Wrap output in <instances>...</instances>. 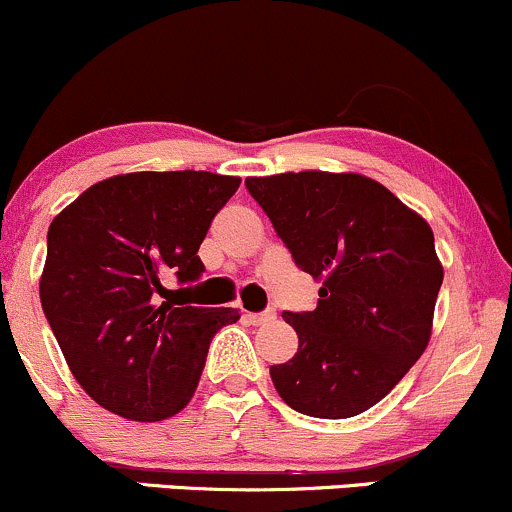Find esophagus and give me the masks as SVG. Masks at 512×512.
I'll list each match as a JSON object with an SVG mask.
<instances>
[{
  "label": "esophagus",
  "mask_w": 512,
  "mask_h": 512,
  "mask_svg": "<svg viewBox=\"0 0 512 512\" xmlns=\"http://www.w3.org/2000/svg\"><path fill=\"white\" fill-rule=\"evenodd\" d=\"M246 320L251 324H263V322H271L273 317H276V312L273 310H266V312H246Z\"/></svg>",
  "instance_id": "34e87169"
}]
</instances>
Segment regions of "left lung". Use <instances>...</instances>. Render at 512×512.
<instances>
[{"label":"left lung","instance_id":"obj_1","mask_svg":"<svg viewBox=\"0 0 512 512\" xmlns=\"http://www.w3.org/2000/svg\"><path fill=\"white\" fill-rule=\"evenodd\" d=\"M295 266L322 280L312 312H283L298 351L271 366L293 410L344 420L383 400L427 349L442 263L430 224L359 173L246 178Z\"/></svg>","mask_w":512,"mask_h":512}]
</instances>
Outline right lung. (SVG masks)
<instances>
[{"label": "right lung", "mask_w": 512, "mask_h": 512, "mask_svg": "<svg viewBox=\"0 0 512 512\" xmlns=\"http://www.w3.org/2000/svg\"><path fill=\"white\" fill-rule=\"evenodd\" d=\"M239 183L207 170L114 175L51 222L41 305L75 381L104 410L158 422L190 403L212 337L239 312L163 301V278H200L197 249Z\"/></svg>", "instance_id": "right-lung-1"}]
</instances>
